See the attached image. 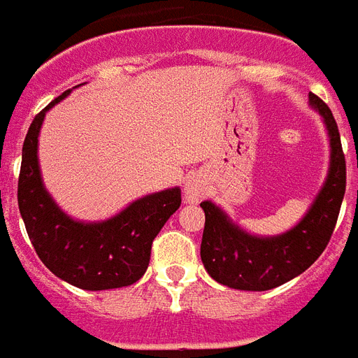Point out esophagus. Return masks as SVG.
<instances>
[{"mask_svg": "<svg viewBox=\"0 0 358 358\" xmlns=\"http://www.w3.org/2000/svg\"><path fill=\"white\" fill-rule=\"evenodd\" d=\"M184 195H186L187 203H197L205 195V182H203V178L197 176V174L187 176L186 184H184Z\"/></svg>", "mask_w": 358, "mask_h": 358, "instance_id": "esophagus-1", "label": "esophagus"}]
</instances>
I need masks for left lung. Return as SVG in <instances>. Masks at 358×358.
Instances as JSON below:
<instances>
[{"mask_svg": "<svg viewBox=\"0 0 358 358\" xmlns=\"http://www.w3.org/2000/svg\"><path fill=\"white\" fill-rule=\"evenodd\" d=\"M309 104L319 110L327 125L330 169L324 186L298 226L277 237H256L235 226L214 203H201L205 210L201 260L206 273L224 287L254 292L280 287L303 273L332 237L345 195V155L330 108L313 92H309Z\"/></svg>", "mask_w": 358, "mask_h": 358, "instance_id": "obj_1", "label": "left lung"}]
</instances>
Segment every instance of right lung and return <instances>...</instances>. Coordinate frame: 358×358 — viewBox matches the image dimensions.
I'll return each instance as SVG.
<instances>
[{
  "instance_id": "obj_1",
  "label": "right lung",
  "mask_w": 358,
  "mask_h": 358,
  "mask_svg": "<svg viewBox=\"0 0 358 358\" xmlns=\"http://www.w3.org/2000/svg\"><path fill=\"white\" fill-rule=\"evenodd\" d=\"M70 94L62 92L34 117L22 145L18 208L39 260L73 287L108 290L129 287L145 273L152 243L182 203L178 187L145 195L104 222L85 224L66 216L41 182L38 136L49 108Z\"/></svg>"
}]
</instances>
